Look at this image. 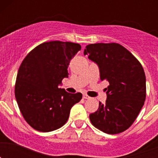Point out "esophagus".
Instances as JSON below:
<instances>
[{
  "label": "esophagus",
  "mask_w": 158,
  "mask_h": 158,
  "mask_svg": "<svg viewBox=\"0 0 158 158\" xmlns=\"http://www.w3.org/2000/svg\"><path fill=\"white\" fill-rule=\"evenodd\" d=\"M83 98H84V99H86V100H89V99H90V98H91V97H90V96H88V95L84 94V95H83Z\"/></svg>",
  "instance_id": "34e87169"
}]
</instances>
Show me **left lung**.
I'll list each match as a JSON object with an SVG mask.
<instances>
[{"label":"left lung","mask_w":158,"mask_h":158,"mask_svg":"<svg viewBox=\"0 0 158 158\" xmlns=\"http://www.w3.org/2000/svg\"><path fill=\"white\" fill-rule=\"evenodd\" d=\"M85 55L97 64L100 80H107V100L89 115L95 127L110 135L121 133L132 125L144 105L146 75L136 58L120 44L94 43L86 46Z\"/></svg>","instance_id":"obj_1"}]
</instances>
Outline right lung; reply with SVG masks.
Returning a JSON list of instances; mask_svg holds the SVG:
<instances>
[{
  "instance_id": "1",
  "label": "right lung",
  "mask_w": 158,
  "mask_h": 158,
  "mask_svg": "<svg viewBox=\"0 0 158 158\" xmlns=\"http://www.w3.org/2000/svg\"><path fill=\"white\" fill-rule=\"evenodd\" d=\"M80 44L51 41L37 46L25 57L18 70L15 96L26 122L35 130L49 132L62 127L81 93L59 89L68 77V66Z\"/></svg>"
}]
</instances>
